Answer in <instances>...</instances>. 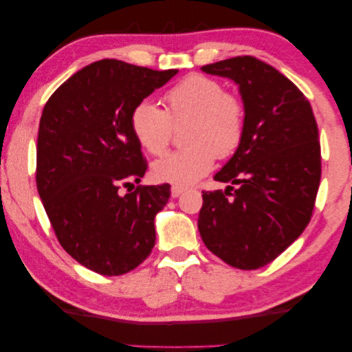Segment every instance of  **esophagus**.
<instances>
[{
    "label": "esophagus",
    "mask_w": 352,
    "mask_h": 352,
    "mask_svg": "<svg viewBox=\"0 0 352 352\" xmlns=\"http://www.w3.org/2000/svg\"><path fill=\"white\" fill-rule=\"evenodd\" d=\"M186 192V188L184 187H179V186H173L171 187V198H177L181 197V195Z\"/></svg>",
    "instance_id": "obj_1"
}]
</instances>
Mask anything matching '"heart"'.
<instances>
[{
    "label": "heart",
    "instance_id": "heart-1",
    "mask_svg": "<svg viewBox=\"0 0 352 352\" xmlns=\"http://www.w3.org/2000/svg\"><path fill=\"white\" fill-rule=\"evenodd\" d=\"M184 122H188L184 132L188 145L155 160V181L192 186L212 170L217 157L229 159L237 153L246 131V107L220 80L190 74L166 91L165 109L142 100L129 117L138 145L153 155L168 148L173 126Z\"/></svg>",
    "mask_w": 352,
    "mask_h": 352
}]
</instances>
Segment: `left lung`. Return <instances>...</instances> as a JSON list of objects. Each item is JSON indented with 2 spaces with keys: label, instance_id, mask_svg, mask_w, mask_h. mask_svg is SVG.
Masks as SVG:
<instances>
[{
  "label": "left lung",
  "instance_id": "8db88e82",
  "mask_svg": "<svg viewBox=\"0 0 352 352\" xmlns=\"http://www.w3.org/2000/svg\"><path fill=\"white\" fill-rule=\"evenodd\" d=\"M239 84L246 107L243 142L203 192L198 229L204 245L239 270L273 262L312 218L321 148L312 107L289 78L251 56L201 67ZM237 185V188H234Z\"/></svg>",
  "mask_w": 352,
  "mask_h": 352
}]
</instances>
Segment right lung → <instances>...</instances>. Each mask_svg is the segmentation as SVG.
I'll return each instance as SVG.
<instances>
[{
  "label": "right lung",
  "instance_id": "right-lung-1",
  "mask_svg": "<svg viewBox=\"0 0 352 352\" xmlns=\"http://www.w3.org/2000/svg\"><path fill=\"white\" fill-rule=\"evenodd\" d=\"M117 59L74 73L43 107L36 182L60 246L85 268L120 276L137 268L155 243L154 217L170 186L138 184L148 164L131 131L137 102L175 76Z\"/></svg>",
  "mask_w": 352,
  "mask_h": 352
}]
</instances>
